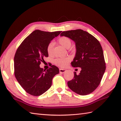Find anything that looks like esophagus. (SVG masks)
<instances>
[{"label": "esophagus", "instance_id": "esophagus-1", "mask_svg": "<svg viewBox=\"0 0 121 121\" xmlns=\"http://www.w3.org/2000/svg\"><path fill=\"white\" fill-rule=\"evenodd\" d=\"M65 71H66V70H65V69H59V72H60V73H65Z\"/></svg>", "mask_w": 121, "mask_h": 121}]
</instances>
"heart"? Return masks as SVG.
Returning <instances> with one entry per match:
<instances>
[{
	"label": "heart",
	"instance_id": "heart-1",
	"mask_svg": "<svg viewBox=\"0 0 121 121\" xmlns=\"http://www.w3.org/2000/svg\"><path fill=\"white\" fill-rule=\"evenodd\" d=\"M58 43L63 47L66 49H69L71 47L72 45V40L68 37L62 36L58 39ZM46 51L49 56H51L53 53V43H49L46 47ZM70 61V58L69 57L65 58H58L55 59L54 63L56 65L60 67L65 68L68 65V63Z\"/></svg>",
	"mask_w": 121,
	"mask_h": 121
}]
</instances>
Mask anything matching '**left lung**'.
I'll use <instances>...</instances> for the list:
<instances>
[{"label":"left lung","mask_w":121,"mask_h":121,"mask_svg":"<svg viewBox=\"0 0 121 121\" xmlns=\"http://www.w3.org/2000/svg\"><path fill=\"white\" fill-rule=\"evenodd\" d=\"M60 35L75 42L76 52L71 65L82 69L78 75L74 72V78L68 82L69 87L82 96L91 93L99 85L106 68L99 42L94 36L81 29L64 31Z\"/></svg>","instance_id":"left-lung-1"}]
</instances>
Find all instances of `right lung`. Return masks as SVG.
Instances as JSON below:
<instances>
[{"label":"right lung","mask_w":121,"mask_h":121,"mask_svg":"<svg viewBox=\"0 0 121 121\" xmlns=\"http://www.w3.org/2000/svg\"><path fill=\"white\" fill-rule=\"evenodd\" d=\"M61 31L53 32L35 30L25 38L17 48L14 58V75L20 85L28 94L39 96L50 88L58 67L50 65L47 70L40 68L45 57H48L46 47Z\"/></svg>","instance_id":"add662e5"}]
</instances>
